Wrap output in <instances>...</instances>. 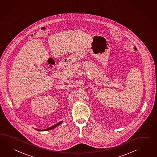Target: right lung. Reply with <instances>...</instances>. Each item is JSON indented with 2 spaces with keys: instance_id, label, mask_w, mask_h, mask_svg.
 Instances as JSON below:
<instances>
[{
  "instance_id": "obj_1",
  "label": "right lung",
  "mask_w": 157,
  "mask_h": 157,
  "mask_svg": "<svg viewBox=\"0 0 157 157\" xmlns=\"http://www.w3.org/2000/svg\"><path fill=\"white\" fill-rule=\"evenodd\" d=\"M62 122V121L58 122V123L57 124L54 125L53 126H51V127L49 128H48V129H44V130H40V129H37V130H38V131H46V130H51V129H53L54 128H56V127H57V126H58L59 124H61Z\"/></svg>"
}]
</instances>
